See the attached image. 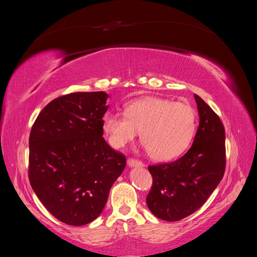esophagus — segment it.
Wrapping results in <instances>:
<instances>
[{"label": "esophagus", "mask_w": 257, "mask_h": 257, "mask_svg": "<svg viewBox=\"0 0 257 257\" xmlns=\"http://www.w3.org/2000/svg\"><path fill=\"white\" fill-rule=\"evenodd\" d=\"M127 165L130 167H143L144 166V163L138 161V160H135V159H128L127 160Z\"/></svg>", "instance_id": "obj_1"}]
</instances>
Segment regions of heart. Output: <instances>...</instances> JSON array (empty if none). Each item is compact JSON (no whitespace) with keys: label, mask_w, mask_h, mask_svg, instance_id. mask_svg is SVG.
Returning <instances> with one entry per match:
<instances>
[{"label":"heart","mask_w":257,"mask_h":257,"mask_svg":"<svg viewBox=\"0 0 257 257\" xmlns=\"http://www.w3.org/2000/svg\"><path fill=\"white\" fill-rule=\"evenodd\" d=\"M125 114L107 112L103 130L110 145L122 148L141 132V141L149 157L168 161L190 146L196 127V113L185 103L162 97H145L124 106Z\"/></svg>","instance_id":"obj_1"}]
</instances>
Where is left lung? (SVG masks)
I'll use <instances>...</instances> for the list:
<instances>
[{
    "label": "left lung",
    "mask_w": 257,
    "mask_h": 257,
    "mask_svg": "<svg viewBox=\"0 0 257 257\" xmlns=\"http://www.w3.org/2000/svg\"><path fill=\"white\" fill-rule=\"evenodd\" d=\"M199 125L192 147L170 163L150 165L151 190L148 208L161 220H182L203 206L225 172V130L221 119L201 97L194 95Z\"/></svg>",
    "instance_id": "1"
}]
</instances>
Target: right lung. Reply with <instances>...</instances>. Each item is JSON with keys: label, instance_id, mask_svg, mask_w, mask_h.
Instances as JSON below:
<instances>
[{"label": "right lung", "instance_id": "obj_1", "mask_svg": "<svg viewBox=\"0 0 257 257\" xmlns=\"http://www.w3.org/2000/svg\"><path fill=\"white\" fill-rule=\"evenodd\" d=\"M108 94L76 92L54 98L36 118L29 139V180L48 211L81 226L103 211L126 158L103 137Z\"/></svg>", "mask_w": 257, "mask_h": 257}]
</instances>
